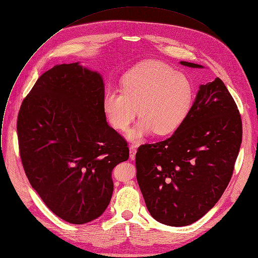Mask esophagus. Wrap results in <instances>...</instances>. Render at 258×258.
I'll list each match as a JSON object with an SVG mask.
<instances>
[{
	"label": "esophagus",
	"mask_w": 258,
	"mask_h": 258,
	"mask_svg": "<svg viewBox=\"0 0 258 258\" xmlns=\"http://www.w3.org/2000/svg\"><path fill=\"white\" fill-rule=\"evenodd\" d=\"M136 152H137V149L135 146H131L130 147V157L132 160H135L136 158Z\"/></svg>",
	"instance_id": "34e87169"
}]
</instances>
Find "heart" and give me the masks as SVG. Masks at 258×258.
Here are the masks:
<instances>
[{"label": "heart", "instance_id": "obj_1", "mask_svg": "<svg viewBox=\"0 0 258 258\" xmlns=\"http://www.w3.org/2000/svg\"><path fill=\"white\" fill-rule=\"evenodd\" d=\"M194 100L191 81L170 66L145 62L122 78L121 91L108 90L103 98L105 115L115 130L124 132L137 115L141 118L127 133L135 143L152 134L174 133L186 121Z\"/></svg>", "mask_w": 258, "mask_h": 258}]
</instances>
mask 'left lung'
I'll use <instances>...</instances> for the list:
<instances>
[{
  "label": "left lung",
  "instance_id": "8db88e82",
  "mask_svg": "<svg viewBox=\"0 0 258 258\" xmlns=\"http://www.w3.org/2000/svg\"><path fill=\"white\" fill-rule=\"evenodd\" d=\"M241 143V116L223 81L201 85L182 125L136 154L137 180L150 214L171 227L197 222L228 187Z\"/></svg>",
  "mask_w": 258,
  "mask_h": 258
}]
</instances>
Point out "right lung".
Returning <instances> with one entry per match:
<instances>
[{
	"mask_svg": "<svg viewBox=\"0 0 258 258\" xmlns=\"http://www.w3.org/2000/svg\"><path fill=\"white\" fill-rule=\"evenodd\" d=\"M100 73L79 62L56 65L36 81L17 119L25 174L57 216L83 225L113 193L112 170L128 159L125 140L106 121Z\"/></svg>",
	"mask_w": 258,
	"mask_h": 258,
	"instance_id": "1",
	"label": "right lung"
}]
</instances>
